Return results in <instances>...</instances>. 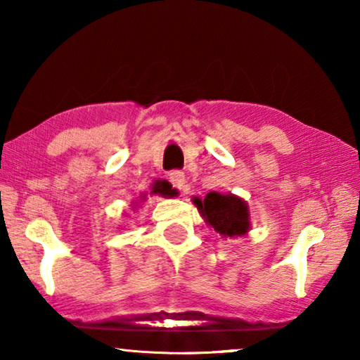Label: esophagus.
Segmentation results:
<instances>
[{
    "label": "esophagus",
    "mask_w": 360,
    "mask_h": 360,
    "mask_svg": "<svg viewBox=\"0 0 360 360\" xmlns=\"http://www.w3.org/2000/svg\"><path fill=\"white\" fill-rule=\"evenodd\" d=\"M169 181H172V184L178 188V191H181V192L187 191V181H186V176L182 172L174 169V172L169 173Z\"/></svg>",
    "instance_id": "34e87169"
}]
</instances>
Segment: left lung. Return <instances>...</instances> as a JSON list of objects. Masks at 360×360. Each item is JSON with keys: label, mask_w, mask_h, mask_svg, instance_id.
I'll return each mask as SVG.
<instances>
[{"label": "left lung", "mask_w": 360, "mask_h": 360, "mask_svg": "<svg viewBox=\"0 0 360 360\" xmlns=\"http://www.w3.org/2000/svg\"><path fill=\"white\" fill-rule=\"evenodd\" d=\"M192 203L197 206L205 222L214 229L222 238L245 236L251 230L249 206L238 195L208 192L205 198L193 197Z\"/></svg>", "instance_id": "8db88e82"}]
</instances>
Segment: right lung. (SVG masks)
I'll use <instances>...</instances> for the list:
<instances>
[{
  "label": "right lung",
  "instance_id": "obj_1",
  "mask_svg": "<svg viewBox=\"0 0 360 360\" xmlns=\"http://www.w3.org/2000/svg\"><path fill=\"white\" fill-rule=\"evenodd\" d=\"M149 195H160V197H165V198H173L178 195V191L176 188H173V186L169 184L168 181L165 179H155L154 182H152V187H150V192ZM146 198H148V192L141 193L138 197V200H135L133 202V211H135L136 208H139V203L146 202Z\"/></svg>",
  "mask_w": 360,
  "mask_h": 360
}]
</instances>
